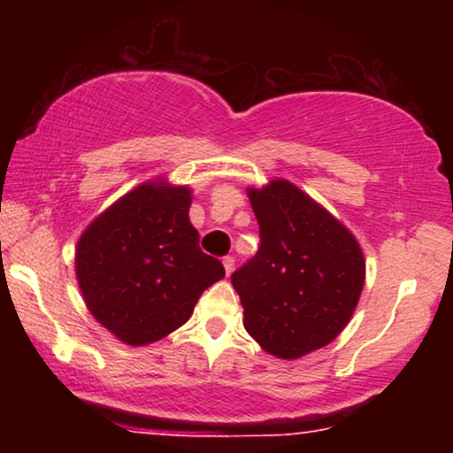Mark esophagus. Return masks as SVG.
Returning <instances> with one entry per match:
<instances>
[{
    "label": "esophagus",
    "mask_w": 453,
    "mask_h": 453,
    "mask_svg": "<svg viewBox=\"0 0 453 453\" xmlns=\"http://www.w3.org/2000/svg\"><path fill=\"white\" fill-rule=\"evenodd\" d=\"M223 268H226V274H232V270H234V257L232 256L223 257Z\"/></svg>",
    "instance_id": "1"
}]
</instances>
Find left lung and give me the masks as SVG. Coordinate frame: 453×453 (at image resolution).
Listing matches in <instances>:
<instances>
[{
    "instance_id": "left-lung-1",
    "label": "left lung",
    "mask_w": 453,
    "mask_h": 453,
    "mask_svg": "<svg viewBox=\"0 0 453 453\" xmlns=\"http://www.w3.org/2000/svg\"><path fill=\"white\" fill-rule=\"evenodd\" d=\"M249 200L259 249L232 273L244 327L262 349L296 360L349 324L366 264L353 234L288 180L249 189Z\"/></svg>"
}]
</instances>
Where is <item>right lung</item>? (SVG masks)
Here are the masks:
<instances>
[{
	"mask_svg": "<svg viewBox=\"0 0 453 453\" xmlns=\"http://www.w3.org/2000/svg\"><path fill=\"white\" fill-rule=\"evenodd\" d=\"M187 187L144 183L87 227L76 277L91 315L127 345L164 339L189 319L206 288L226 277L200 249Z\"/></svg>",
	"mask_w": 453,
	"mask_h": 453,
	"instance_id": "1",
	"label": "right lung"
}]
</instances>
